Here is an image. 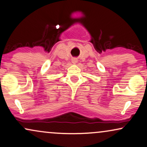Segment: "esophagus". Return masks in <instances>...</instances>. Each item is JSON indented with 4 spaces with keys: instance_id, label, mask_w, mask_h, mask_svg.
Wrapping results in <instances>:
<instances>
[{
    "instance_id": "esophagus-1",
    "label": "esophagus",
    "mask_w": 147,
    "mask_h": 147,
    "mask_svg": "<svg viewBox=\"0 0 147 147\" xmlns=\"http://www.w3.org/2000/svg\"><path fill=\"white\" fill-rule=\"evenodd\" d=\"M72 64H76L77 63V62H78V60L77 58H75V57H74V58H72Z\"/></svg>"
}]
</instances>
